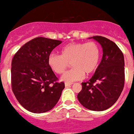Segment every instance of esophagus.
<instances>
[{
  "label": "esophagus",
  "mask_w": 134,
  "mask_h": 134,
  "mask_svg": "<svg viewBox=\"0 0 134 134\" xmlns=\"http://www.w3.org/2000/svg\"><path fill=\"white\" fill-rule=\"evenodd\" d=\"M72 84V83H67V82H66V83H65V86H66V87H67V86H71Z\"/></svg>",
  "instance_id": "1"
}]
</instances>
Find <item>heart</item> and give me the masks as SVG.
Here are the masks:
<instances>
[{"label":"heart","mask_w":134,"mask_h":134,"mask_svg":"<svg viewBox=\"0 0 134 134\" xmlns=\"http://www.w3.org/2000/svg\"><path fill=\"white\" fill-rule=\"evenodd\" d=\"M100 54L99 46L96 42L70 43L61 49V55L51 53L48 57V64L53 72L61 75L70 63L72 68L61 80L71 83L82 80L85 73L95 72L99 65Z\"/></svg>","instance_id":"1"}]
</instances>
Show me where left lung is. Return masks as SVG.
<instances>
[{"label":"left lung","instance_id":"obj_1","mask_svg":"<svg viewBox=\"0 0 134 134\" xmlns=\"http://www.w3.org/2000/svg\"><path fill=\"white\" fill-rule=\"evenodd\" d=\"M102 48V58L94 75L82 82L77 99L83 107L91 111H102L113 106L119 98L125 83V60L122 52L112 41L94 36Z\"/></svg>","mask_w":134,"mask_h":134}]
</instances>
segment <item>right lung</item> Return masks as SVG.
<instances>
[{"mask_svg":"<svg viewBox=\"0 0 134 134\" xmlns=\"http://www.w3.org/2000/svg\"><path fill=\"white\" fill-rule=\"evenodd\" d=\"M59 40L37 37L19 49L12 62V91L27 111L45 113L56 105L65 87L48 64V57Z\"/></svg>","mask_w":134,"mask_h":134,"instance_id":"1","label":"right lung"}]
</instances>
